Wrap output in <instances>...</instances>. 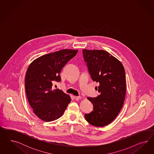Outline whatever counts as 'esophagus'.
I'll use <instances>...</instances> for the list:
<instances>
[{
	"mask_svg": "<svg viewBox=\"0 0 154 154\" xmlns=\"http://www.w3.org/2000/svg\"><path fill=\"white\" fill-rule=\"evenodd\" d=\"M74 98H75V99L76 100H79V99H81V97H77V96H74Z\"/></svg>",
	"mask_w": 154,
	"mask_h": 154,
	"instance_id": "1",
	"label": "esophagus"
}]
</instances>
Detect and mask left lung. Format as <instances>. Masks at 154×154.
I'll return each mask as SVG.
<instances>
[{
	"mask_svg": "<svg viewBox=\"0 0 154 154\" xmlns=\"http://www.w3.org/2000/svg\"><path fill=\"white\" fill-rule=\"evenodd\" d=\"M82 51L91 79L99 83L100 94L96 98H87L93 104V111L85 114V118L91 125L106 126L115 119L124 104L126 95L124 67L120 61L104 50L84 49Z\"/></svg>",
	"mask_w": 154,
	"mask_h": 154,
	"instance_id": "8db88e82",
	"label": "left lung"
}]
</instances>
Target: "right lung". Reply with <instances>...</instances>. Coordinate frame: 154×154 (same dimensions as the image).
Returning a JSON list of instances; mask_svg holds the SVG:
<instances>
[{
  "mask_svg": "<svg viewBox=\"0 0 154 154\" xmlns=\"http://www.w3.org/2000/svg\"><path fill=\"white\" fill-rule=\"evenodd\" d=\"M78 50L64 49L40 56L29 66L25 75L28 102L37 116L46 122L54 121L64 113L70 97L59 89L52 90L54 81H61V70L75 56Z\"/></svg>",
  "mask_w": 154,
  "mask_h": 154,
  "instance_id": "right-lung-1",
  "label": "right lung"
}]
</instances>
